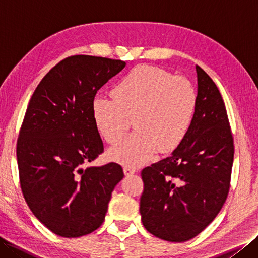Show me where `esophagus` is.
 I'll return each instance as SVG.
<instances>
[{
    "mask_svg": "<svg viewBox=\"0 0 258 258\" xmlns=\"http://www.w3.org/2000/svg\"><path fill=\"white\" fill-rule=\"evenodd\" d=\"M124 173L126 176H131V175L136 173V167L131 166V165H126V166H124Z\"/></svg>",
    "mask_w": 258,
    "mask_h": 258,
    "instance_id": "obj_1",
    "label": "esophagus"
}]
</instances>
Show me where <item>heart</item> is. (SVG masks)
Returning a JSON list of instances; mask_svg holds the SVG:
<instances>
[{
  "label": "heart",
  "instance_id": "b5f03b06",
  "mask_svg": "<svg viewBox=\"0 0 258 258\" xmlns=\"http://www.w3.org/2000/svg\"><path fill=\"white\" fill-rule=\"evenodd\" d=\"M196 103L195 87L184 76L141 65L118 81L113 97H95L92 112L98 132L112 145L125 138L133 118L136 132L113 149L111 155L118 162L138 165L158 150L167 153L182 143Z\"/></svg>",
  "mask_w": 258,
  "mask_h": 258
}]
</instances>
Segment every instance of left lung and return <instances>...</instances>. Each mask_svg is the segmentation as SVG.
Returning <instances> with one entry per match:
<instances>
[{"mask_svg":"<svg viewBox=\"0 0 258 258\" xmlns=\"http://www.w3.org/2000/svg\"><path fill=\"white\" fill-rule=\"evenodd\" d=\"M197 103L190 127L172 156L142 169L144 227L167 242H186L210 225L225 203L234 139L220 90L196 65Z\"/></svg>","mask_w":258,"mask_h":258,"instance_id":"8db88e82","label":"left lung"}]
</instances>
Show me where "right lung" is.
Instances as JSON below:
<instances>
[{
  "instance_id": "right-lung-1",
  "label": "right lung",
  "mask_w": 258,
  "mask_h": 258,
  "mask_svg": "<svg viewBox=\"0 0 258 258\" xmlns=\"http://www.w3.org/2000/svg\"><path fill=\"white\" fill-rule=\"evenodd\" d=\"M120 59L73 55L48 71L31 97L16 157L22 193L43 225L80 237L102 225L123 168L85 164L104 152L93 118L97 91L125 68Z\"/></svg>"
}]
</instances>
